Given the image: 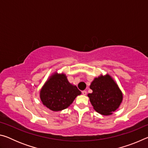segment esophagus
Returning a JSON list of instances; mask_svg holds the SVG:
<instances>
[{"label": "esophagus", "instance_id": "esophagus-1", "mask_svg": "<svg viewBox=\"0 0 148 148\" xmlns=\"http://www.w3.org/2000/svg\"><path fill=\"white\" fill-rule=\"evenodd\" d=\"M82 94H83L84 95H87V91H82Z\"/></svg>", "mask_w": 148, "mask_h": 148}]
</instances>
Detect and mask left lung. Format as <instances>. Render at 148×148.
Returning a JSON list of instances; mask_svg holds the SVG:
<instances>
[{
	"label": "left lung",
	"instance_id": "8db88e82",
	"mask_svg": "<svg viewBox=\"0 0 148 148\" xmlns=\"http://www.w3.org/2000/svg\"><path fill=\"white\" fill-rule=\"evenodd\" d=\"M92 92L87 96L95 111L104 116H110L119 107L123 93L111 76L106 74L95 77L90 85Z\"/></svg>",
	"mask_w": 148,
	"mask_h": 148
}]
</instances>
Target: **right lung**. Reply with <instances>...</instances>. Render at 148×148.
Listing matches in <instances>:
<instances>
[{
  "label": "right lung",
  "mask_w": 148,
  "mask_h": 148,
  "mask_svg": "<svg viewBox=\"0 0 148 148\" xmlns=\"http://www.w3.org/2000/svg\"><path fill=\"white\" fill-rule=\"evenodd\" d=\"M81 91L69 82L66 74L54 72L40 91V98L44 106L54 112L68 108Z\"/></svg>",
  "instance_id": "add662e5"
}]
</instances>
